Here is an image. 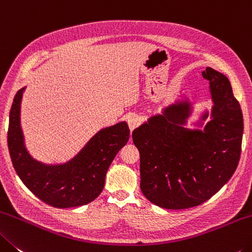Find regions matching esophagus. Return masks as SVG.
Instances as JSON below:
<instances>
[{
  "label": "esophagus",
  "instance_id": "esophagus-1",
  "mask_svg": "<svg viewBox=\"0 0 252 252\" xmlns=\"http://www.w3.org/2000/svg\"><path fill=\"white\" fill-rule=\"evenodd\" d=\"M127 122H128V126H129V129L133 131L136 127L139 125V118L136 116V115H130L127 119Z\"/></svg>",
  "mask_w": 252,
  "mask_h": 252
}]
</instances>
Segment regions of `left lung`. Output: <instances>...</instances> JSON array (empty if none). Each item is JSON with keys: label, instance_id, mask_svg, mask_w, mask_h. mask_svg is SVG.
<instances>
[{"label": "left lung", "instance_id": "1", "mask_svg": "<svg viewBox=\"0 0 252 252\" xmlns=\"http://www.w3.org/2000/svg\"><path fill=\"white\" fill-rule=\"evenodd\" d=\"M202 76L210 82L213 101L203 129L185 127L192 107L179 100L131 134L141 155L143 194L163 209L202 204L228 182L240 159L243 118L230 81L210 67ZM208 117L205 111L201 121Z\"/></svg>", "mask_w": 252, "mask_h": 252}]
</instances>
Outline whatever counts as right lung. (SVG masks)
I'll use <instances>...</instances> for the list:
<instances>
[{"instance_id": "right-lung-1", "label": "right lung", "mask_w": 252, "mask_h": 252, "mask_svg": "<svg viewBox=\"0 0 252 252\" xmlns=\"http://www.w3.org/2000/svg\"><path fill=\"white\" fill-rule=\"evenodd\" d=\"M26 87L16 93L10 110L7 146L12 164L24 185L51 207H80L97 199L105 187L111 162L129 139L126 122L106 127L90 138L67 163L49 165L32 158L24 145L20 108Z\"/></svg>"}]
</instances>
